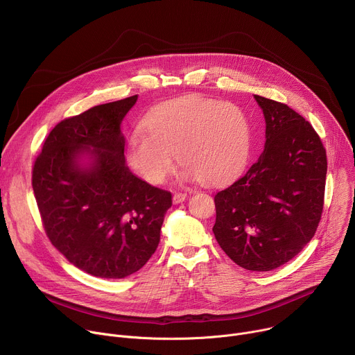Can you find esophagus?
Listing matches in <instances>:
<instances>
[{
	"instance_id": "esophagus-1",
	"label": "esophagus",
	"mask_w": 355,
	"mask_h": 355,
	"mask_svg": "<svg viewBox=\"0 0 355 355\" xmlns=\"http://www.w3.org/2000/svg\"><path fill=\"white\" fill-rule=\"evenodd\" d=\"M185 198H187V192H175L173 195V202L174 204H180V202L185 200Z\"/></svg>"
}]
</instances>
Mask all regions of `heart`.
I'll return each instance as SVG.
<instances>
[{
	"label": "heart",
	"mask_w": 355,
	"mask_h": 355,
	"mask_svg": "<svg viewBox=\"0 0 355 355\" xmlns=\"http://www.w3.org/2000/svg\"><path fill=\"white\" fill-rule=\"evenodd\" d=\"M126 146L130 167L146 181L162 184L171 173L175 153L184 177L219 185L236 177L248 159L251 125L232 103L205 96L168 101L144 119Z\"/></svg>",
	"instance_id": "b5f03b06"
}]
</instances>
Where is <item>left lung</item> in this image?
I'll use <instances>...</instances> for the list:
<instances>
[{
  "label": "left lung",
  "instance_id": "1",
  "mask_svg": "<svg viewBox=\"0 0 355 355\" xmlns=\"http://www.w3.org/2000/svg\"><path fill=\"white\" fill-rule=\"evenodd\" d=\"M266 118V147L244 175L215 195L214 234L248 271L292 260L323 214L326 148L313 126L282 103L254 95Z\"/></svg>",
  "mask_w": 355,
  "mask_h": 355
}]
</instances>
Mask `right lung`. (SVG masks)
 I'll use <instances>...</instances> for the list:
<instances>
[{"label":"right lung","mask_w":355,"mask_h":355,"mask_svg":"<svg viewBox=\"0 0 355 355\" xmlns=\"http://www.w3.org/2000/svg\"><path fill=\"white\" fill-rule=\"evenodd\" d=\"M137 95L96 105L59 122L32 170L46 236L77 268L118 279L155 254L171 192L141 181L125 164L121 123ZM92 146V149L89 147ZM93 156L89 169L78 164Z\"/></svg>","instance_id":"right-lung-1"}]
</instances>
